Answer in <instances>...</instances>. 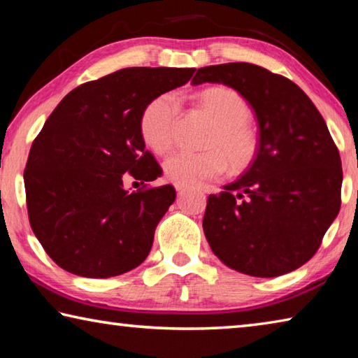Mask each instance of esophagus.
I'll return each instance as SVG.
<instances>
[{
	"label": "esophagus",
	"mask_w": 358,
	"mask_h": 358,
	"mask_svg": "<svg viewBox=\"0 0 358 358\" xmlns=\"http://www.w3.org/2000/svg\"><path fill=\"white\" fill-rule=\"evenodd\" d=\"M175 187H177V191H183V189H186V186H181V185H175Z\"/></svg>",
	"instance_id": "obj_1"
}]
</instances>
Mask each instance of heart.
Here are the masks:
<instances>
[{
	"instance_id": "obj_1",
	"label": "heart",
	"mask_w": 358,
	"mask_h": 358,
	"mask_svg": "<svg viewBox=\"0 0 358 358\" xmlns=\"http://www.w3.org/2000/svg\"><path fill=\"white\" fill-rule=\"evenodd\" d=\"M203 110L215 121V129L207 141L210 150L202 153L177 151L164 161L166 177L175 185H201L226 171H243L257 151V138L248 126L251 108L234 90L213 87L199 94ZM180 99L175 93H164L145 107L141 118L143 141L156 153H167L175 143L180 117Z\"/></svg>"
}]
</instances>
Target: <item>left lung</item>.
I'll return each mask as SVG.
<instances>
[{
	"label": "left lung",
	"mask_w": 358,
	"mask_h": 358,
	"mask_svg": "<svg viewBox=\"0 0 358 358\" xmlns=\"http://www.w3.org/2000/svg\"><path fill=\"white\" fill-rule=\"evenodd\" d=\"M222 83L250 102L257 155L241 177L210 194L203 232L221 262L273 278L306 264L341 207L343 167L322 115L300 87L251 63L201 68L194 85Z\"/></svg>",
	"instance_id": "left-lung-1"
}]
</instances>
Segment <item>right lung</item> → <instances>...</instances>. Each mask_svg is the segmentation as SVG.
Masks as SVG:
<instances>
[{"mask_svg": "<svg viewBox=\"0 0 358 358\" xmlns=\"http://www.w3.org/2000/svg\"><path fill=\"white\" fill-rule=\"evenodd\" d=\"M194 68H126L66 94L34 138L23 173L31 229L50 259L85 278L126 273L147 259L155 229L175 201L145 150L141 118ZM131 176L144 185L124 189Z\"/></svg>", "mask_w": 358, "mask_h": 358, "instance_id": "1", "label": "right lung"}]
</instances>
